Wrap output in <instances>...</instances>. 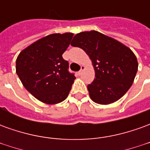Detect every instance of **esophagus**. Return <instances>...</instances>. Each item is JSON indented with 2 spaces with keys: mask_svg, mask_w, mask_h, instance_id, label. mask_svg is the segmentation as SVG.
<instances>
[{
  "mask_svg": "<svg viewBox=\"0 0 150 150\" xmlns=\"http://www.w3.org/2000/svg\"><path fill=\"white\" fill-rule=\"evenodd\" d=\"M85 69L84 66H81V69H80V71H79V75H81L82 73H83V71Z\"/></svg>",
  "mask_w": 150,
  "mask_h": 150,
  "instance_id": "1",
  "label": "esophagus"
}]
</instances>
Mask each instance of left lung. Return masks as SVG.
<instances>
[{
    "label": "left lung",
    "instance_id": "1",
    "mask_svg": "<svg viewBox=\"0 0 150 150\" xmlns=\"http://www.w3.org/2000/svg\"><path fill=\"white\" fill-rule=\"evenodd\" d=\"M71 45L87 53L95 70V79L88 85L95 103L109 104L128 91L138 68L137 57L129 47L96 30L75 35Z\"/></svg>",
    "mask_w": 150,
    "mask_h": 150
}]
</instances>
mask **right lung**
Instances as JSON below:
<instances>
[{
    "label": "right lung",
    "mask_w": 150,
    "mask_h": 150,
    "mask_svg": "<svg viewBox=\"0 0 150 150\" xmlns=\"http://www.w3.org/2000/svg\"><path fill=\"white\" fill-rule=\"evenodd\" d=\"M72 33L52 34L38 40L21 51L16 72L25 89L38 100L59 104L68 96L75 75L62 54L70 45Z\"/></svg>",
    "instance_id": "right-lung-1"
}]
</instances>
